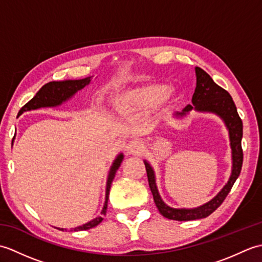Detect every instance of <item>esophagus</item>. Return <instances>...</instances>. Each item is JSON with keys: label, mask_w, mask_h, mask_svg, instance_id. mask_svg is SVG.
<instances>
[{"label": "esophagus", "mask_w": 262, "mask_h": 262, "mask_svg": "<svg viewBox=\"0 0 262 262\" xmlns=\"http://www.w3.org/2000/svg\"><path fill=\"white\" fill-rule=\"evenodd\" d=\"M144 149L143 144L138 141H130L126 145V153L129 155H140Z\"/></svg>", "instance_id": "obj_1"}]
</instances>
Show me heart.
I'll return each mask as SVG.
<instances>
[{"instance_id":"obj_1","label":"heart","mask_w":262,"mask_h":262,"mask_svg":"<svg viewBox=\"0 0 262 262\" xmlns=\"http://www.w3.org/2000/svg\"><path fill=\"white\" fill-rule=\"evenodd\" d=\"M165 91V85L160 83L128 89L116 97L115 108L121 116H133L162 103Z\"/></svg>"}]
</instances>
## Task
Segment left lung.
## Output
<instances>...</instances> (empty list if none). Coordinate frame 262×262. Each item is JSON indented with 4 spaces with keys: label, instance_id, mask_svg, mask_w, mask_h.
<instances>
[{
    "label": "left lung",
    "instance_id": "8db88e82",
    "mask_svg": "<svg viewBox=\"0 0 262 262\" xmlns=\"http://www.w3.org/2000/svg\"><path fill=\"white\" fill-rule=\"evenodd\" d=\"M196 76H197V85L196 90L192 96V104H188L187 107L182 110V113H177L176 117L185 116L189 111L196 109L199 111H210L220 115L224 119L225 124L229 128L230 138H231V147L233 155V170L230 181L227 185L222 189V191L217 196L211 199L209 203L205 204L202 207L194 209H174L166 206L162 199L160 198L158 192L157 185H155L154 172L151 166L146 162L145 164L148 185L151 188V191L154 198V203L157 205L160 213L169 220L174 221H192L204 219V217L209 216L211 213L220 207L222 203L224 202L225 198L231 189L236 181L237 177L241 173L242 163H243V149L241 145V140L243 135V124L242 119L237 114L235 103L233 101L230 93L223 88L217 85L209 76L208 73L200 69L196 68Z\"/></svg>",
    "mask_w": 262,
    "mask_h": 262
}]
</instances>
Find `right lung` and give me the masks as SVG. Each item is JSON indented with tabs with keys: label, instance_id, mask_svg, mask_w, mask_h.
<instances>
[{
	"label": "right lung",
	"instance_id": "right-lung-1",
	"mask_svg": "<svg viewBox=\"0 0 262 262\" xmlns=\"http://www.w3.org/2000/svg\"><path fill=\"white\" fill-rule=\"evenodd\" d=\"M89 83H90V77H86V79H82V80H74V81L71 80V81H62V82H55V81L49 82L36 93V96L33 97L29 102H27L24 107L20 109L19 115H21L24 111L35 110L41 107H55V105H58L63 101H65V100L71 98L75 92H77L85 85H88ZM122 159H124L122 154L118 155V158L116 159L113 166H111L110 169V173L107 181V191H105V202H104L103 209L101 211V216L97 217V219H94L93 221L89 222V223L84 225L75 227V229H72L71 231H84V230L92 229V227L101 223L103 220L102 215H105V211H107V207H108V198H109L111 182L114 180L116 172L118 170ZM59 230L64 231V229H59Z\"/></svg>",
	"mask_w": 262,
	"mask_h": 262
}]
</instances>
